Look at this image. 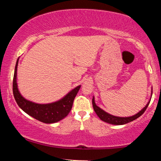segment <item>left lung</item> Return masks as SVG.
Listing matches in <instances>:
<instances>
[{
    "label": "left lung",
    "mask_w": 161,
    "mask_h": 161,
    "mask_svg": "<svg viewBox=\"0 0 161 161\" xmlns=\"http://www.w3.org/2000/svg\"><path fill=\"white\" fill-rule=\"evenodd\" d=\"M151 95H152V91H151ZM150 101L151 100H149V101L147 103V104L144 107V108H142V110H140V111L137 113V114H135L133 116H125V117L114 116V115H111V114H108V113H107L106 111H104V110H102L101 108H99L98 106L96 105L95 101V97H94V96H93V98H92V105H93L94 110H95L96 114H97V116H98L102 121L105 122V123H110V124H113V125H124L125 123H130V122L135 120V119H136L137 118L139 117L140 116H142V114H144V112L145 111L146 109H147L149 103H150Z\"/></svg>",
    "instance_id": "8db88e82"
}]
</instances>
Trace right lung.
Instances as JSON below:
<instances>
[{"mask_svg":"<svg viewBox=\"0 0 161 161\" xmlns=\"http://www.w3.org/2000/svg\"><path fill=\"white\" fill-rule=\"evenodd\" d=\"M19 58L17 59L16 64L13 81V92L18 106L29 116L42 123H54L65 118L71 110L73 101L80 89L81 86L75 87L61 99L52 103L38 104L27 100L21 95L18 88L17 66Z\"/></svg>","mask_w":161,"mask_h":161,"instance_id":"add662e5","label":"right lung"}]
</instances>
